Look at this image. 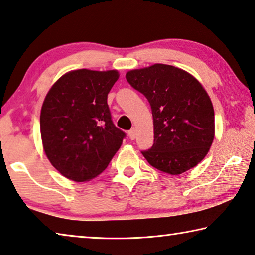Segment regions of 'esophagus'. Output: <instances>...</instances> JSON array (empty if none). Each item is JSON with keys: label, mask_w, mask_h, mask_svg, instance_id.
Here are the masks:
<instances>
[{"label": "esophagus", "mask_w": 255, "mask_h": 255, "mask_svg": "<svg viewBox=\"0 0 255 255\" xmlns=\"http://www.w3.org/2000/svg\"><path fill=\"white\" fill-rule=\"evenodd\" d=\"M136 136V130L135 128H131L130 131H128V137H130L131 140H134Z\"/></svg>", "instance_id": "obj_1"}]
</instances>
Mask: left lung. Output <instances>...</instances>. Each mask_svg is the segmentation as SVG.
Listing matches in <instances>:
<instances>
[{
	"mask_svg": "<svg viewBox=\"0 0 255 255\" xmlns=\"http://www.w3.org/2000/svg\"><path fill=\"white\" fill-rule=\"evenodd\" d=\"M125 77L151 106L153 145L141 151L149 164L170 175L197 166L215 136L214 107L201 83L167 64L131 70Z\"/></svg>",
	"mask_w": 255,
	"mask_h": 255,
	"instance_id": "obj_1",
	"label": "left lung"
}]
</instances>
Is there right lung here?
Wrapping results in <instances>:
<instances>
[{"label": "right lung", "mask_w": 255, "mask_h": 255, "mask_svg": "<svg viewBox=\"0 0 255 255\" xmlns=\"http://www.w3.org/2000/svg\"><path fill=\"white\" fill-rule=\"evenodd\" d=\"M116 70H76L65 73L46 95L40 134L46 156L63 176L90 181L110 164L125 133L112 121L107 95Z\"/></svg>", "instance_id": "right-lung-1"}]
</instances>
